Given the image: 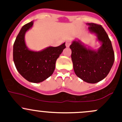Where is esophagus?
Wrapping results in <instances>:
<instances>
[{"label": "esophagus", "mask_w": 122, "mask_h": 122, "mask_svg": "<svg viewBox=\"0 0 122 122\" xmlns=\"http://www.w3.org/2000/svg\"><path fill=\"white\" fill-rule=\"evenodd\" d=\"M70 44H71V42H70V41H69L66 42V47H69V46H70Z\"/></svg>", "instance_id": "esophagus-1"}]
</instances>
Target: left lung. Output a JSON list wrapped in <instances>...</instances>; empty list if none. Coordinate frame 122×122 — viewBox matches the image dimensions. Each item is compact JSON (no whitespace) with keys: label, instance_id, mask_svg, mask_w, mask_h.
Wrapping results in <instances>:
<instances>
[{"label":"left lung","instance_id":"left-lung-1","mask_svg":"<svg viewBox=\"0 0 122 122\" xmlns=\"http://www.w3.org/2000/svg\"><path fill=\"white\" fill-rule=\"evenodd\" d=\"M88 31L94 34L100 43L98 49L93 50L80 40L76 39L70 46L71 60L76 76L88 83H98L106 77L114 61L111 41L102 25L87 23Z\"/></svg>","mask_w":122,"mask_h":122}]
</instances>
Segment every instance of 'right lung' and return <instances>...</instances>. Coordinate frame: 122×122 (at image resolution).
I'll use <instances>...</instances> for the list:
<instances>
[{
  "instance_id": "add662e5",
  "label": "right lung",
  "mask_w": 122,
  "mask_h": 122,
  "mask_svg": "<svg viewBox=\"0 0 122 122\" xmlns=\"http://www.w3.org/2000/svg\"><path fill=\"white\" fill-rule=\"evenodd\" d=\"M34 22L33 20L22 27L13 44V57L16 68L23 78L31 83H38L53 74L56 60L66 48V43L56 47L48 46L39 51L29 50L25 36L32 28Z\"/></svg>"
}]
</instances>
